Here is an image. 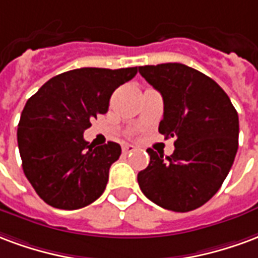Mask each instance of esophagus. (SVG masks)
I'll use <instances>...</instances> for the list:
<instances>
[{
	"instance_id": "obj_1",
	"label": "esophagus",
	"mask_w": 258,
	"mask_h": 258,
	"mask_svg": "<svg viewBox=\"0 0 258 258\" xmlns=\"http://www.w3.org/2000/svg\"><path fill=\"white\" fill-rule=\"evenodd\" d=\"M122 151H123V154H129V152L135 151V146H132V144H123L122 146Z\"/></svg>"
}]
</instances>
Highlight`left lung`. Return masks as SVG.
<instances>
[{
    "label": "left lung",
    "mask_w": 258,
    "mask_h": 258,
    "mask_svg": "<svg viewBox=\"0 0 258 258\" xmlns=\"http://www.w3.org/2000/svg\"><path fill=\"white\" fill-rule=\"evenodd\" d=\"M139 73L162 95L158 131L176 139L174 152L166 159L148 148L150 163L137 174L140 189L168 210L201 208L219 191L234 163L238 112L219 84L188 66H143Z\"/></svg>",
    "instance_id": "8db88e82"
}]
</instances>
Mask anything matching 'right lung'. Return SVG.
I'll list each match as a JSON object with an SVG mask.
<instances>
[{"label":"right lung","instance_id":"add662e5","mask_svg":"<svg viewBox=\"0 0 258 258\" xmlns=\"http://www.w3.org/2000/svg\"><path fill=\"white\" fill-rule=\"evenodd\" d=\"M137 74V67H84L50 78L24 106L18 144L26 177L50 206L75 210L100 197L121 146H92L84 132L106 114L112 92Z\"/></svg>","mask_w":258,"mask_h":258}]
</instances>
